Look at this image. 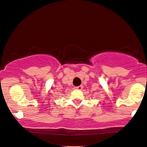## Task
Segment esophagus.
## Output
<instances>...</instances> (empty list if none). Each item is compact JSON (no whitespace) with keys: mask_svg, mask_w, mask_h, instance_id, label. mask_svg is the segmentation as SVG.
<instances>
[{"mask_svg":"<svg viewBox=\"0 0 147 147\" xmlns=\"http://www.w3.org/2000/svg\"><path fill=\"white\" fill-rule=\"evenodd\" d=\"M75 89H78V90H81L82 88H83V86H76V87H75Z\"/></svg>","mask_w":147,"mask_h":147,"instance_id":"1","label":"esophagus"}]
</instances>
